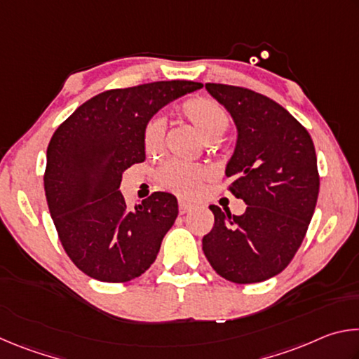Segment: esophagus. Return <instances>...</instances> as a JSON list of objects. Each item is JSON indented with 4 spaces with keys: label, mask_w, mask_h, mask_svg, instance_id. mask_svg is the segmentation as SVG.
Wrapping results in <instances>:
<instances>
[{
    "label": "esophagus",
    "mask_w": 359,
    "mask_h": 359,
    "mask_svg": "<svg viewBox=\"0 0 359 359\" xmlns=\"http://www.w3.org/2000/svg\"><path fill=\"white\" fill-rule=\"evenodd\" d=\"M193 209V204L187 203V201H179V210L180 214H187V212H190Z\"/></svg>",
    "instance_id": "esophagus-1"
}]
</instances>
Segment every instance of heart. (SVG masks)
Wrapping results in <instances>:
<instances>
[{
	"label": "heart",
	"instance_id": "1",
	"mask_svg": "<svg viewBox=\"0 0 359 359\" xmlns=\"http://www.w3.org/2000/svg\"><path fill=\"white\" fill-rule=\"evenodd\" d=\"M182 117L187 118L208 141L220 137L228 128L229 117L226 109L209 96H194L180 106ZM165 144V121L150 118L142 130V145L149 155L158 154ZM205 177L201 166L185 165L180 161H168L156 172L161 187L180 196H191L196 193L198 184Z\"/></svg>",
	"mask_w": 359,
	"mask_h": 359
}]
</instances>
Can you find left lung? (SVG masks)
<instances>
[{
	"instance_id": "8db88e82",
	"label": "left lung",
	"mask_w": 359,
	"mask_h": 359,
	"mask_svg": "<svg viewBox=\"0 0 359 359\" xmlns=\"http://www.w3.org/2000/svg\"><path fill=\"white\" fill-rule=\"evenodd\" d=\"M238 130L224 174L228 190L247 204L242 215L209 205L214 228L203 250L218 276L257 283L290 264L317 205V155L307 130L276 101L248 88L205 83Z\"/></svg>"
}]
</instances>
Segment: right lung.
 <instances>
[{
	"instance_id": "add662e5",
	"label": "right lung",
	"mask_w": 359,
	"mask_h": 359,
	"mask_svg": "<svg viewBox=\"0 0 359 359\" xmlns=\"http://www.w3.org/2000/svg\"><path fill=\"white\" fill-rule=\"evenodd\" d=\"M203 88L190 81L102 92L66 118L48 142L44 190L68 257L101 282H130L149 269L179 214L177 198L156 191L126 208L121 175L145 160L142 130L169 102Z\"/></svg>"
}]
</instances>
